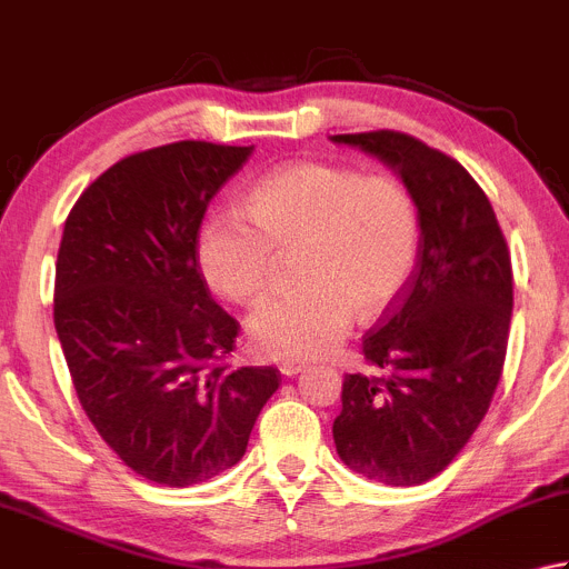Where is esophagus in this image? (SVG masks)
Listing matches in <instances>:
<instances>
[{
  "mask_svg": "<svg viewBox=\"0 0 569 569\" xmlns=\"http://www.w3.org/2000/svg\"><path fill=\"white\" fill-rule=\"evenodd\" d=\"M278 370H281L283 377H293V375H298L300 370H306V362H300V360H283L281 365H278Z\"/></svg>",
  "mask_w": 569,
  "mask_h": 569,
  "instance_id": "1",
  "label": "esophagus"
}]
</instances>
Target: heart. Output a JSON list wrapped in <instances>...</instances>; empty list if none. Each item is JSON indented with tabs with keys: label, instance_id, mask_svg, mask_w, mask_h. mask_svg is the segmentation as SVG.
Returning <instances> with one entry per match:
<instances>
[{
	"label": "heart",
	"instance_id": "heart-1",
	"mask_svg": "<svg viewBox=\"0 0 569 569\" xmlns=\"http://www.w3.org/2000/svg\"><path fill=\"white\" fill-rule=\"evenodd\" d=\"M300 286L266 298L249 318L256 348L278 360L330 352L352 316L375 320L405 293L419 259V211L405 182L352 167L300 160L243 194L199 231L207 283L237 303L269 291L278 253H293Z\"/></svg>",
	"mask_w": 569,
	"mask_h": 569
}]
</instances>
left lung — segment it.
<instances>
[{
	"label": "left lung",
	"mask_w": 569,
	"mask_h": 569,
	"mask_svg": "<svg viewBox=\"0 0 569 569\" xmlns=\"http://www.w3.org/2000/svg\"><path fill=\"white\" fill-rule=\"evenodd\" d=\"M402 177L419 211L405 293L362 338L375 375H345L340 459L385 486L441 473L481 425L503 375L513 266L496 211L449 154L397 130L332 136Z\"/></svg>",
	"instance_id": "left-lung-1"
}]
</instances>
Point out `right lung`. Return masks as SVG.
I'll return each instance as SVG.
<instances>
[{
    "label": "right lung",
    "mask_w": 569,
    "mask_h": 569,
    "mask_svg": "<svg viewBox=\"0 0 569 569\" xmlns=\"http://www.w3.org/2000/svg\"><path fill=\"white\" fill-rule=\"evenodd\" d=\"M251 148L182 140L122 158L66 219L53 326L86 417L120 461L172 488L241 461L276 367H239V322L211 298L197 241Z\"/></svg>",
    "instance_id": "obj_1"
}]
</instances>
